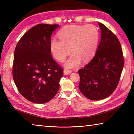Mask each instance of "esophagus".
Instances as JSON below:
<instances>
[{
    "mask_svg": "<svg viewBox=\"0 0 134 134\" xmlns=\"http://www.w3.org/2000/svg\"><path fill=\"white\" fill-rule=\"evenodd\" d=\"M63 72H64V74L65 76H67V75H69L71 73V70H64V71H63Z\"/></svg>",
    "mask_w": 134,
    "mask_h": 134,
    "instance_id": "1",
    "label": "esophagus"
}]
</instances>
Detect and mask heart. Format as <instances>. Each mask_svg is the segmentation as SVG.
<instances>
[{"mask_svg": "<svg viewBox=\"0 0 134 134\" xmlns=\"http://www.w3.org/2000/svg\"><path fill=\"white\" fill-rule=\"evenodd\" d=\"M58 37L59 40L54 38L50 41L51 54L62 62L71 49L72 53L65 62L64 66L74 68L80 64L81 60L87 62L93 57L98 45L99 33L93 25H69L58 32Z\"/></svg>", "mask_w": 134, "mask_h": 134, "instance_id": "1", "label": "heart"}]
</instances>
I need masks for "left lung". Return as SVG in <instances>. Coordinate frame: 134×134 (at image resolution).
Returning <instances> with one entry per match:
<instances>
[{"label":"left lung","mask_w":134,"mask_h":134,"mask_svg":"<svg viewBox=\"0 0 134 134\" xmlns=\"http://www.w3.org/2000/svg\"><path fill=\"white\" fill-rule=\"evenodd\" d=\"M100 42L94 58L80 75L79 89L84 96L93 100L105 99L116 89L124 65L121 44L116 36L102 23Z\"/></svg>","instance_id":"obj_1"}]
</instances>
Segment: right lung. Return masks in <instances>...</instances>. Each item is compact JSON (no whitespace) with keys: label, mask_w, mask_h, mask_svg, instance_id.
<instances>
[{"label":"right lung","mask_w":134,"mask_h":134,"mask_svg":"<svg viewBox=\"0 0 134 134\" xmlns=\"http://www.w3.org/2000/svg\"><path fill=\"white\" fill-rule=\"evenodd\" d=\"M58 25L41 24L26 32L15 48L13 78L18 90L28 100L45 103L55 96L63 70L51 55L50 41Z\"/></svg>","instance_id":"add662e5"}]
</instances>
